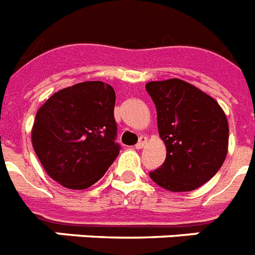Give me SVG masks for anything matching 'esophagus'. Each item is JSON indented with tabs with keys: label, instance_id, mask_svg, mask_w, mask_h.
Masks as SVG:
<instances>
[{
	"label": "esophagus",
	"instance_id": "esophagus-1",
	"mask_svg": "<svg viewBox=\"0 0 255 255\" xmlns=\"http://www.w3.org/2000/svg\"><path fill=\"white\" fill-rule=\"evenodd\" d=\"M146 143H147V138L140 137L139 140H138V143L135 144V148H138V150H139V148H143L144 144H146Z\"/></svg>",
	"mask_w": 255,
	"mask_h": 255
}]
</instances>
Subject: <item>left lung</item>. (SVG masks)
I'll use <instances>...</instances> for the list:
<instances>
[{"mask_svg": "<svg viewBox=\"0 0 255 255\" xmlns=\"http://www.w3.org/2000/svg\"><path fill=\"white\" fill-rule=\"evenodd\" d=\"M146 91L155 104L158 131L167 150L164 163L150 178L172 192L199 188L227 158V116L213 97L180 79L150 81Z\"/></svg>", "mask_w": 255, "mask_h": 255, "instance_id": "obj_1", "label": "left lung"}]
</instances>
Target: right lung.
<instances>
[{"instance_id": "right-lung-1", "label": "right lung", "mask_w": 255, "mask_h": 255, "mask_svg": "<svg viewBox=\"0 0 255 255\" xmlns=\"http://www.w3.org/2000/svg\"><path fill=\"white\" fill-rule=\"evenodd\" d=\"M115 104L111 85L84 81L60 89L39 108L32 147L55 182L85 189L103 178L120 152Z\"/></svg>"}]
</instances>
